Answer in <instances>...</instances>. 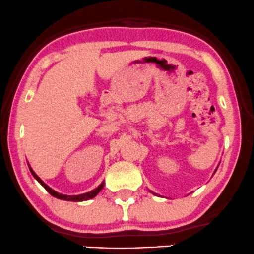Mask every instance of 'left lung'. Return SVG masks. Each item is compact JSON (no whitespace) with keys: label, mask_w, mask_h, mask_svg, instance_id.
Listing matches in <instances>:
<instances>
[{"label":"left lung","mask_w":254,"mask_h":254,"mask_svg":"<svg viewBox=\"0 0 254 254\" xmlns=\"http://www.w3.org/2000/svg\"><path fill=\"white\" fill-rule=\"evenodd\" d=\"M156 195H157V193H156Z\"/></svg>","instance_id":"obj_1"}]
</instances>
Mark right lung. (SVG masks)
I'll use <instances>...</instances> for the list:
<instances>
[{"mask_svg": "<svg viewBox=\"0 0 254 254\" xmlns=\"http://www.w3.org/2000/svg\"><path fill=\"white\" fill-rule=\"evenodd\" d=\"M28 166H29V165H28ZM29 170H31V174L33 175V177H34L35 180H37V181L39 182V183H40L41 186H43V187L45 188V189L47 190V192H50L51 195L53 196V197H56V198H59V199H64V201H71V202H82V201H86V199L94 198L95 196H96L97 193L100 192L101 190L103 189V187H104V182H102V183H101L100 186H98V187L96 188V189L91 190V191H89V192L82 193V195H73V196L63 195V193H59V192H57V191H55V190H53V189H51V188H50L49 186H46V184H45L44 182L41 181L40 178L38 177L37 174H35V172L33 171L31 166H29Z\"/></svg>", "mask_w": 254, "mask_h": 254, "instance_id": "right-lung-1", "label": "right lung"}]
</instances>
